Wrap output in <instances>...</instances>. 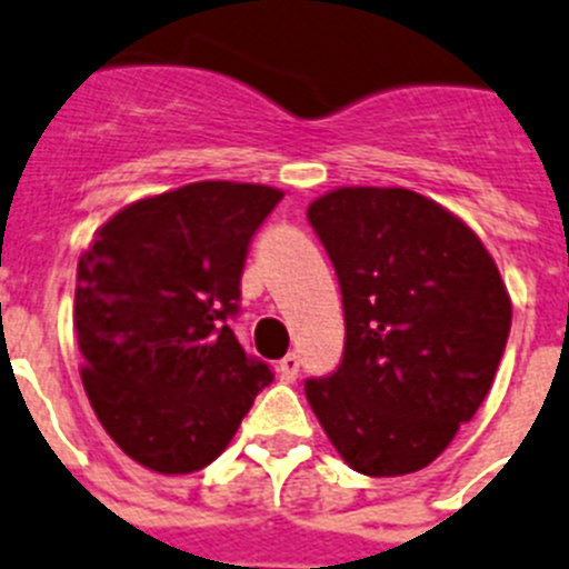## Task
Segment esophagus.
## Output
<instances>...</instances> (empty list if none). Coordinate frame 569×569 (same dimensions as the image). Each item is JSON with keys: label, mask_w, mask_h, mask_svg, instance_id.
I'll use <instances>...</instances> for the list:
<instances>
[{"label": "esophagus", "mask_w": 569, "mask_h": 569, "mask_svg": "<svg viewBox=\"0 0 569 569\" xmlns=\"http://www.w3.org/2000/svg\"><path fill=\"white\" fill-rule=\"evenodd\" d=\"M279 376L284 381H293L296 376H299V356H296V353L284 356V359L279 361Z\"/></svg>", "instance_id": "34e87169"}]
</instances>
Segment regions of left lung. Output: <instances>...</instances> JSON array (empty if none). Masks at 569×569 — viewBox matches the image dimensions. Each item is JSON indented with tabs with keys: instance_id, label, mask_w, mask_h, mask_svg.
<instances>
[{
	"instance_id": "8db88e82",
	"label": "left lung",
	"mask_w": 569,
	"mask_h": 569,
	"mask_svg": "<svg viewBox=\"0 0 569 569\" xmlns=\"http://www.w3.org/2000/svg\"><path fill=\"white\" fill-rule=\"evenodd\" d=\"M308 219L345 305V356L305 381L310 407L356 472L421 470L496 379L512 319L499 268L459 216L413 190H330Z\"/></svg>"
}]
</instances>
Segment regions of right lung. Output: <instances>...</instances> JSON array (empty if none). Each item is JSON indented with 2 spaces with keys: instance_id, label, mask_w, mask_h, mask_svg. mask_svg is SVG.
<instances>
[{
  "instance_id": "obj_1",
  "label": "right lung",
  "mask_w": 569,
  "mask_h": 569,
  "mask_svg": "<svg viewBox=\"0 0 569 569\" xmlns=\"http://www.w3.org/2000/svg\"><path fill=\"white\" fill-rule=\"evenodd\" d=\"M281 190L193 182L128 204L77 268L73 328L90 407L122 453L164 476L208 467L273 381L228 319Z\"/></svg>"
}]
</instances>
